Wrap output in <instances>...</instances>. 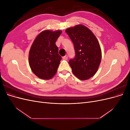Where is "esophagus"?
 Masks as SVG:
<instances>
[{"mask_svg":"<svg viewBox=\"0 0 130 130\" xmlns=\"http://www.w3.org/2000/svg\"><path fill=\"white\" fill-rule=\"evenodd\" d=\"M62 58L63 59V60H67V59H68V56L67 55H65L64 56H63V57H62Z\"/></svg>","mask_w":130,"mask_h":130,"instance_id":"obj_1","label":"esophagus"}]
</instances>
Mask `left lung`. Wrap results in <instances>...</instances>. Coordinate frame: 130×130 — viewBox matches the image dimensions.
<instances>
[{"instance_id":"left-lung-1","label":"left lung","mask_w":130,"mask_h":130,"mask_svg":"<svg viewBox=\"0 0 130 130\" xmlns=\"http://www.w3.org/2000/svg\"><path fill=\"white\" fill-rule=\"evenodd\" d=\"M66 33L72 41L75 57L69 61L73 74L81 80H88L97 72L101 60L99 41L92 31L78 24L68 27Z\"/></svg>"}]
</instances>
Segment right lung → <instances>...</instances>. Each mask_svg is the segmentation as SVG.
I'll list each match as a JSON object with an SVG mask.
<instances>
[{
  "label": "right lung",
  "mask_w": 130,
  "mask_h": 130,
  "mask_svg": "<svg viewBox=\"0 0 130 130\" xmlns=\"http://www.w3.org/2000/svg\"><path fill=\"white\" fill-rule=\"evenodd\" d=\"M61 33L60 30L43 31L37 35L31 46L29 66L32 72L41 79H50L57 72L61 57L55 43Z\"/></svg>",
  "instance_id": "add662e5"
}]
</instances>
